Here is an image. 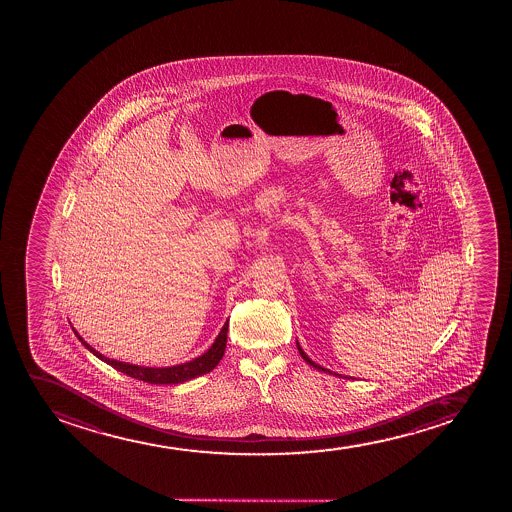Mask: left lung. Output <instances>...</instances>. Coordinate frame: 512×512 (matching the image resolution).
<instances>
[{
	"label": "left lung",
	"instance_id": "1",
	"mask_svg": "<svg viewBox=\"0 0 512 512\" xmlns=\"http://www.w3.org/2000/svg\"><path fill=\"white\" fill-rule=\"evenodd\" d=\"M297 348H299L300 357H302V359L306 360L307 364L312 365V367H314V369H318V371H323V372H328V374H333V371H329V369H324V367H321V365L316 364V362H312V360L309 359V357H307V353L304 352V350H302V347H300L299 341H297ZM333 376H340V374H336V372H335V374H333ZM348 379H352V377H348Z\"/></svg>",
	"mask_w": 512,
	"mask_h": 512
}]
</instances>
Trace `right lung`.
Listing matches in <instances>:
<instances>
[{
  "label": "right lung",
  "instance_id": "1",
  "mask_svg": "<svg viewBox=\"0 0 512 512\" xmlns=\"http://www.w3.org/2000/svg\"><path fill=\"white\" fill-rule=\"evenodd\" d=\"M227 329L229 321L220 329L217 338L213 341L212 347L208 348L203 355L196 359L184 362V364L171 365V367H145V365L128 364V362H119L116 359H107L106 355L97 352L95 348L90 347L82 336L78 335L77 329L73 328L78 340L82 341L83 347L94 353L97 359L106 362L114 367L116 371L123 372L126 376L135 377L148 384H181L194 377L203 376L206 372H212L217 367L218 362L224 357L225 347H227Z\"/></svg>",
  "mask_w": 512,
  "mask_h": 512
}]
</instances>
